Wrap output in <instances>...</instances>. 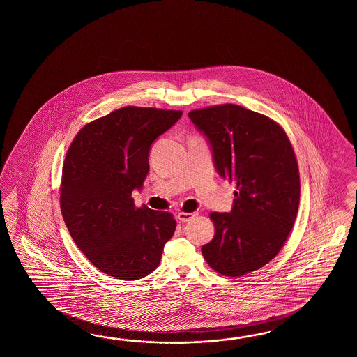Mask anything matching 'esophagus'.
<instances>
[{"label": "esophagus", "instance_id": "34e87169", "mask_svg": "<svg viewBox=\"0 0 357 357\" xmlns=\"http://www.w3.org/2000/svg\"><path fill=\"white\" fill-rule=\"evenodd\" d=\"M197 213H186V212H180L177 214V217H178V220H181V222H189V220H192V218H195L197 217Z\"/></svg>", "mask_w": 357, "mask_h": 357}]
</instances>
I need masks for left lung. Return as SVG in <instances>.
<instances>
[{
	"label": "left lung",
	"instance_id": "8db88e82",
	"mask_svg": "<svg viewBox=\"0 0 357 357\" xmlns=\"http://www.w3.org/2000/svg\"><path fill=\"white\" fill-rule=\"evenodd\" d=\"M189 117L212 146L217 172L236 182L229 213L209 214L215 234L202 248L206 263L227 277L268 264L286 243L300 203V175L284 130L237 105L194 109Z\"/></svg>",
	"mask_w": 357,
	"mask_h": 357
}]
</instances>
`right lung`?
I'll list each match as a JSON object with an SVG mask.
<instances>
[{"instance_id":"add662e5","label":"right lung","mask_w":357,"mask_h":357,"mask_svg":"<svg viewBox=\"0 0 357 357\" xmlns=\"http://www.w3.org/2000/svg\"><path fill=\"white\" fill-rule=\"evenodd\" d=\"M181 111L128 106L89 122L68 148L61 182V213L76 246L93 266L117 280H139L160 266L174 236L168 212L137 208L153 142Z\"/></svg>"}]
</instances>
